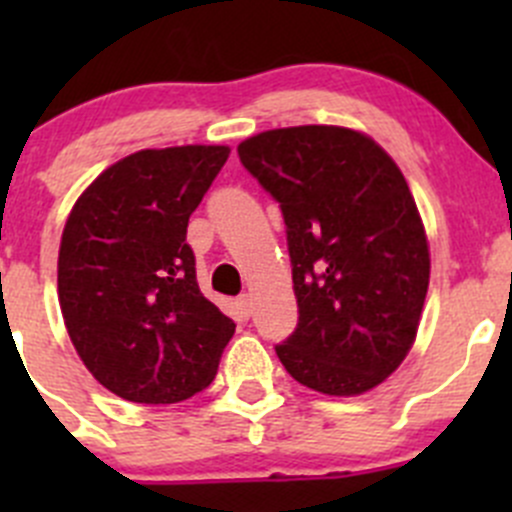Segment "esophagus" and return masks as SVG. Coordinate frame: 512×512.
Returning a JSON list of instances; mask_svg holds the SVG:
<instances>
[{
	"label": "esophagus",
	"mask_w": 512,
	"mask_h": 512,
	"mask_svg": "<svg viewBox=\"0 0 512 512\" xmlns=\"http://www.w3.org/2000/svg\"><path fill=\"white\" fill-rule=\"evenodd\" d=\"M237 309H240L242 317H250V314H252V297H250V294H240V297H237Z\"/></svg>",
	"instance_id": "1"
}]
</instances>
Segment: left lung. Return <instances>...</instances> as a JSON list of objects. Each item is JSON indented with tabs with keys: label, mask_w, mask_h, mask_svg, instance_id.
Returning a JSON list of instances; mask_svg holds the SVG:
<instances>
[{
	"label": "left lung",
	"mask_w": 512,
	"mask_h": 512,
	"mask_svg": "<svg viewBox=\"0 0 512 512\" xmlns=\"http://www.w3.org/2000/svg\"><path fill=\"white\" fill-rule=\"evenodd\" d=\"M237 156L287 225L299 319L275 347L282 366L319 394L379 386L414 344L431 275L399 165L369 136L339 126L257 133Z\"/></svg>",
	"instance_id": "1"
}]
</instances>
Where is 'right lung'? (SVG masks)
Wrapping results in <instances>:
<instances>
[{"label": "right lung", "instance_id": "right-lung-1", "mask_svg": "<svg viewBox=\"0 0 512 512\" xmlns=\"http://www.w3.org/2000/svg\"><path fill=\"white\" fill-rule=\"evenodd\" d=\"M227 146L126 156L84 190L59 250V304L94 379L136 404H178L218 374L235 322L203 297L185 232Z\"/></svg>", "mask_w": 512, "mask_h": 512}]
</instances>
